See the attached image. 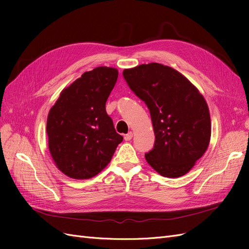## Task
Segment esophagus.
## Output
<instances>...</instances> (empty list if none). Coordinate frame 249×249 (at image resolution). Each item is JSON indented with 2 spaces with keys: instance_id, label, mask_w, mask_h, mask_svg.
I'll list each match as a JSON object with an SVG mask.
<instances>
[{
  "instance_id": "esophagus-1",
  "label": "esophagus",
  "mask_w": 249,
  "mask_h": 249,
  "mask_svg": "<svg viewBox=\"0 0 249 249\" xmlns=\"http://www.w3.org/2000/svg\"><path fill=\"white\" fill-rule=\"evenodd\" d=\"M133 138V133L129 132L126 135H124V140L125 141H130Z\"/></svg>"
}]
</instances>
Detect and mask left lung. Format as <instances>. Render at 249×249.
<instances>
[{
    "instance_id": "obj_1",
    "label": "left lung",
    "mask_w": 249,
    "mask_h": 249,
    "mask_svg": "<svg viewBox=\"0 0 249 249\" xmlns=\"http://www.w3.org/2000/svg\"><path fill=\"white\" fill-rule=\"evenodd\" d=\"M132 91L146 104L155 132L147 163L165 178L189 172L206 153L211 139L208 104L182 73L160 63L124 70Z\"/></svg>"
}]
</instances>
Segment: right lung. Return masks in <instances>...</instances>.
<instances>
[{"label": "right lung", "mask_w": 249, "mask_h": 249, "mask_svg": "<svg viewBox=\"0 0 249 249\" xmlns=\"http://www.w3.org/2000/svg\"><path fill=\"white\" fill-rule=\"evenodd\" d=\"M118 71L100 66L64 88L49 112V149L57 168L76 179L95 177L110 163L123 136L106 112Z\"/></svg>", "instance_id": "right-lung-1"}]
</instances>
